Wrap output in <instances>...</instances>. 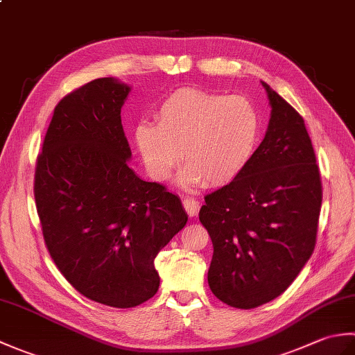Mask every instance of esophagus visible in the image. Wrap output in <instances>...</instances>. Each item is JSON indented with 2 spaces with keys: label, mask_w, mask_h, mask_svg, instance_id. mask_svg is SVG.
Wrapping results in <instances>:
<instances>
[{
  "label": "esophagus",
  "mask_w": 355,
  "mask_h": 355,
  "mask_svg": "<svg viewBox=\"0 0 355 355\" xmlns=\"http://www.w3.org/2000/svg\"><path fill=\"white\" fill-rule=\"evenodd\" d=\"M183 207L187 212V215L189 216H197L198 212H200V201L197 198H192V197H187L183 200Z\"/></svg>",
  "instance_id": "esophagus-1"
}]
</instances>
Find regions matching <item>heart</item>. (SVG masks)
Wrapping results in <instances>:
<instances>
[{
    "label": "heart",
    "instance_id": "b5f03b06",
    "mask_svg": "<svg viewBox=\"0 0 355 355\" xmlns=\"http://www.w3.org/2000/svg\"><path fill=\"white\" fill-rule=\"evenodd\" d=\"M155 119L135 125L134 140L149 175L160 182L184 155V184H227L244 172L259 141V111L244 96L178 88L160 102Z\"/></svg>",
    "mask_w": 355,
    "mask_h": 355
}]
</instances>
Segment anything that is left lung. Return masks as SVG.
<instances>
[{
	"instance_id": "left-lung-1",
	"label": "left lung",
	"mask_w": 355,
	"mask_h": 355,
	"mask_svg": "<svg viewBox=\"0 0 355 355\" xmlns=\"http://www.w3.org/2000/svg\"><path fill=\"white\" fill-rule=\"evenodd\" d=\"M271 117L244 172L205 197L200 221L214 256L209 286L250 310L282 294L313 254L322 182L302 116L267 84Z\"/></svg>"
}]
</instances>
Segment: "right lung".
Returning <instances> with one entry per match:
<instances>
[{
    "label": "right lung",
    "instance_id": "obj_1",
    "mask_svg": "<svg viewBox=\"0 0 355 355\" xmlns=\"http://www.w3.org/2000/svg\"><path fill=\"white\" fill-rule=\"evenodd\" d=\"M130 87L94 79L62 97L36 158L33 193L53 262L85 297L137 306L160 285L154 259L187 223L182 201L128 166Z\"/></svg>",
    "mask_w": 355,
    "mask_h": 355
}]
</instances>
